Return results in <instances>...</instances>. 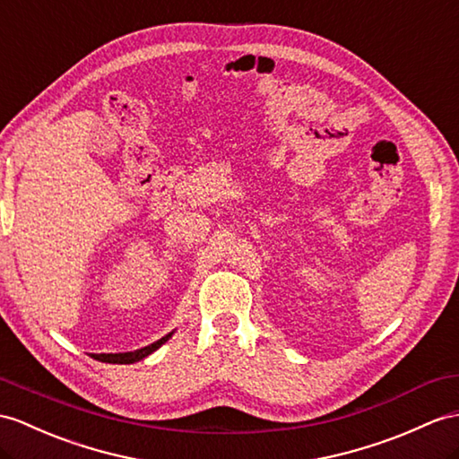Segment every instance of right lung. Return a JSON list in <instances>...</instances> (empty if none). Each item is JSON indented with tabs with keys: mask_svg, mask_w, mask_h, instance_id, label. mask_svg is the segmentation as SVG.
Returning a JSON list of instances; mask_svg holds the SVG:
<instances>
[{
	"mask_svg": "<svg viewBox=\"0 0 459 459\" xmlns=\"http://www.w3.org/2000/svg\"><path fill=\"white\" fill-rule=\"evenodd\" d=\"M173 333H169V334H165L163 339H160V341H155L153 344H150V346H143V349H140V351H134V352H118V354H93V359L95 360H100V362H108V364H134V362H138V360H142V359H145V356L148 354H152L153 351H158L160 346L171 337Z\"/></svg>",
	"mask_w": 459,
	"mask_h": 459,
	"instance_id": "right-lung-1",
	"label": "right lung"
}]
</instances>
